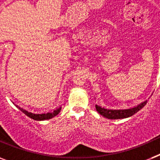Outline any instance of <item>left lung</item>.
<instances>
[{
  "label": "left lung",
  "mask_w": 160,
  "mask_h": 160,
  "mask_svg": "<svg viewBox=\"0 0 160 160\" xmlns=\"http://www.w3.org/2000/svg\"><path fill=\"white\" fill-rule=\"evenodd\" d=\"M147 100L142 102L139 105L134 107V108H129V109H105L104 107L99 106V105H95L96 110L102 116L105 117L107 119H125L128 117H130L134 115L135 113L140 110V109L146 105Z\"/></svg>",
  "instance_id": "obj_1"
}]
</instances>
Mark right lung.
I'll return each instance as SVG.
<instances>
[{"label":"right lung","instance_id":"1","mask_svg":"<svg viewBox=\"0 0 160 160\" xmlns=\"http://www.w3.org/2000/svg\"><path fill=\"white\" fill-rule=\"evenodd\" d=\"M16 105L21 112H23L24 114H26L28 117H30L31 119H34V120H37V121L52 119L53 117L56 116V115L60 113V109H61V107H59V108H56L54 111L48 112V113H42V114H36V113H32V112L27 111L26 109H22V108H21V107H19L18 105Z\"/></svg>","mask_w":160,"mask_h":160}]
</instances>
